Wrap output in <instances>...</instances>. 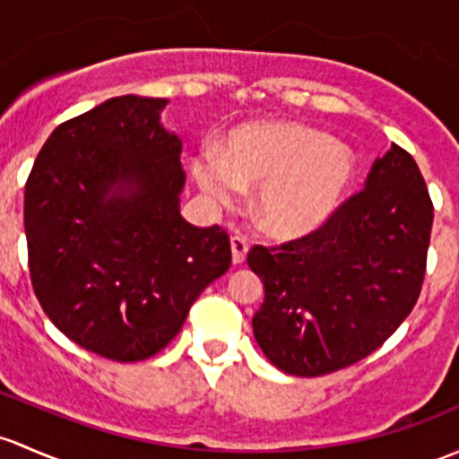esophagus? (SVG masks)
I'll return each mask as SVG.
<instances>
[{
  "mask_svg": "<svg viewBox=\"0 0 459 459\" xmlns=\"http://www.w3.org/2000/svg\"><path fill=\"white\" fill-rule=\"evenodd\" d=\"M248 242L242 235H235L230 238V250H233V264H244L246 262V255H248Z\"/></svg>",
  "mask_w": 459,
  "mask_h": 459,
  "instance_id": "34e87169",
  "label": "esophagus"
}]
</instances>
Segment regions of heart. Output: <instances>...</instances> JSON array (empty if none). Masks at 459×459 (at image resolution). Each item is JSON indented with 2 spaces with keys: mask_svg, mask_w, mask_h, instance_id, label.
<instances>
[{
  "mask_svg": "<svg viewBox=\"0 0 459 459\" xmlns=\"http://www.w3.org/2000/svg\"><path fill=\"white\" fill-rule=\"evenodd\" d=\"M193 176L215 204H235L244 186H262L259 221L277 238H303L341 209L356 176V156L325 132L294 123L235 129L221 156L202 149Z\"/></svg>",
  "mask_w": 459,
  "mask_h": 459,
  "instance_id": "1",
  "label": "heart"
}]
</instances>
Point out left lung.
<instances>
[{
	"mask_svg": "<svg viewBox=\"0 0 459 459\" xmlns=\"http://www.w3.org/2000/svg\"><path fill=\"white\" fill-rule=\"evenodd\" d=\"M431 224L420 169L392 144L365 189L325 226L279 246H253L248 266L266 288L253 332L270 363L312 378L378 350L420 297Z\"/></svg>",
	"mask_w": 459,
	"mask_h": 459,
	"instance_id": "obj_1",
	"label": "left lung"
}]
</instances>
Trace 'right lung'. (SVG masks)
Here are the masks:
<instances>
[{
	"mask_svg": "<svg viewBox=\"0 0 459 459\" xmlns=\"http://www.w3.org/2000/svg\"><path fill=\"white\" fill-rule=\"evenodd\" d=\"M165 99L118 96L61 123L26 182L28 268L48 318L76 345L136 363L165 350L230 266L229 233L180 217L182 143Z\"/></svg>",
	"mask_w": 459,
	"mask_h": 459,
	"instance_id": "right-lung-1",
	"label": "right lung"
}]
</instances>
